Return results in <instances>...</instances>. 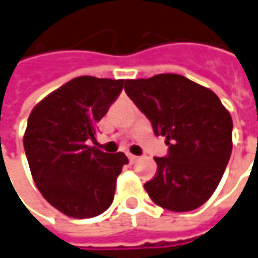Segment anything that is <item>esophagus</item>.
Segmentation results:
<instances>
[{
	"mask_svg": "<svg viewBox=\"0 0 258 258\" xmlns=\"http://www.w3.org/2000/svg\"><path fill=\"white\" fill-rule=\"evenodd\" d=\"M128 159L131 163H135V162L140 159V158H138V156H135V155H133V154H128Z\"/></svg>",
	"mask_w": 258,
	"mask_h": 258,
	"instance_id": "34e87169",
	"label": "esophagus"
}]
</instances>
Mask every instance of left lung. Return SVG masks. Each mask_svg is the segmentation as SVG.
<instances>
[{
	"mask_svg": "<svg viewBox=\"0 0 258 258\" xmlns=\"http://www.w3.org/2000/svg\"><path fill=\"white\" fill-rule=\"evenodd\" d=\"M124 89L166 137L169 154L144 187L155 204L173 212L201 207L217 190L232 154L233 121L214 92L177 74L125 79Z\"/></svg>",
	"mask_w": 258,
	"mask_h": 258,
	"instance_id": "left-lung-1",
	"label": "left lung"
}]
</instances>
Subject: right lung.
<instances>
[{"label": "right lung", "instance_id": "obj_1", "mask_svg": "<svg viewBox=\"0 0 258 258\" xmlns=\"http://www.w3.org/2000/svg\"><path fill=\"white\" fill-rule=\"evenodd\" d=\"M124 79L78 77L33 107L23 135L32 177L41 196L71 218L96 217L113 203L123 152L106 154L95 141L96 124L123 89Z\"/></svg>", "mask_w": 258, "mask_h": 258}]
</instances>
